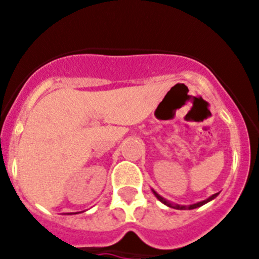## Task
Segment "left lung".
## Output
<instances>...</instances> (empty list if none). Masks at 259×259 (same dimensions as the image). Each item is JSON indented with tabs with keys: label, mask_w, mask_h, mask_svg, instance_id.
Here are the masks:
<instances>
[{
	"label": "left lung",
	"mask_w": 259,
	"mask_h": 259,
	"mask_svg": "<svg viewBox=\"0 0 259 259\" xmlns=\"http://www.w3.org/2000/svg\"><path fill=\"white\" fill-rule=\"evenodd\" d=\"M154 192V190H153ZM154 194H155V197L158 198L159 200H160L161 203H164V204H166L168 205V207H171V208H177V209H194V208H198V207H200V205H203V204H205V203H208V202H210L211 199H214V198L217 197V195H218V193H215V194H213L211 195V197H209L208 198V199H205V200H203V202H199V203H197V204H192V205H189V207H184V205H174V204H170V203L168 202V200H165L164 199L163 197H160V195L158 194V193L156 192H154Z\"/></svg>",
	"instance_id": "1"
}]
</instances>
